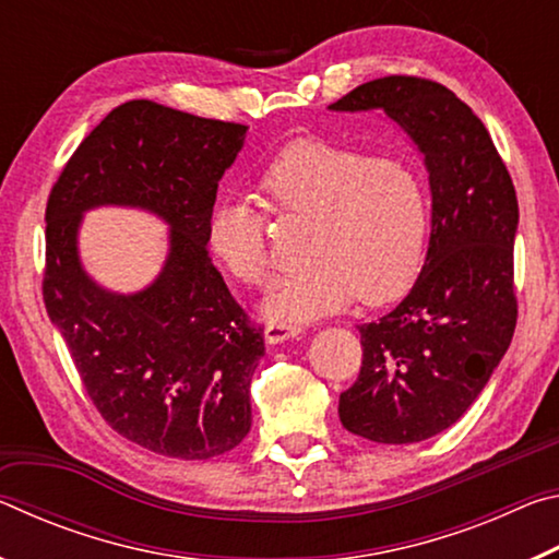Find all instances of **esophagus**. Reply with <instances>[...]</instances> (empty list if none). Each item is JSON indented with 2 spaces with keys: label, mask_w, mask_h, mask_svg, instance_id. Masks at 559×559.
<instances>
[{
  "label": "esophagus",
  "mask_w": 559,
  "mask_h": 559,
  "mask_svg": "<svg viewBox=\"0 0 559 559\" xmlns=\"http://www.w3.org/2000/svg\"><path fill=\"white\" fill-rule=\"evenodd\" d=\"M263 335H266L269 345H281V343H286V340L300 335V328L288 325V323H269L266 330H263Z\"/></svg>",
  "instance_id": "esophagus-1"
}]
</instances>
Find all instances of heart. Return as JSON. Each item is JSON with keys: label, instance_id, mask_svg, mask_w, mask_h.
I'll use <instances>...</instances> for the list:
<instances>
[{"label": "heart", "instance_id": "heart-1", "mask_svg": "<svg viewBox=\"0 0 559 559\" xmlns=\"http://www.w3.org/2000/svg\"><path fill=\"white\" fill-rule=\"evenodd\" d=\"M259 189L271 212L308 222L300 239V259L308 263L263 300L271 320L308 323L357 298L382 306L414 283L427 246L429 202L412 165L300 140L271 159ZM206 246L231 278H266V219L249 202L226 197L212 206Z\"/></svg>", "mask_w": 559, "mask_h": 559}]
</instances>
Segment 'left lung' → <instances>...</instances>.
I'll list each match as a JSON object with an SVG mask.
<instances>
[{
  "label": "left lung",
  "instance_id": "8db88e82",
  "mask_svg": "<svg viewBox=\"0 0 559 559\" xmlns=\"http://www.w3.org/2000/svg\"><path fill=\"white\" fill-rule=\"evenodd\" d=\"M330 110H384L429 175L431 234L419 278L392 313L359 325L362 367L337 406L357 437L416 443L466 414L513 340L515 187L484 122L441 83L386 75Z\"/></svg>",
  "mask_w": 559,
  "mask_h": 559
}]
</instances>
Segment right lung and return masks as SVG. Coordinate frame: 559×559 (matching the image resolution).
Instances as JSON below:
<instances>
[{
    "instance_id": "add662e5",
    "label": "right lung",
    "mask_w": 559,
    "mask_h": 559,
    "mask_svg": "<svg viewBox=\"0 0 559 559\" xmlns=\"http://www.w3.org/2000/svg\"><path fill=\"white\" fill-rule=\"evenodd\" d=\"M246 130L122 103L75 150L46 206V313L103 419L159 456H219L251 429V377L266 347L206 253V219ZM100 205L170 226L166 263L145 289L110 292L82 266V214Z\"/></svg>"
}]
</instances>
